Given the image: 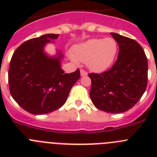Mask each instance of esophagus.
<instances>
[{"label": "esophagus", "instance_id": "1", "mask_svg": "<svg viewBox=\"0 0 157 157\" xmlns=\"http://www.w3.org/2000/svg\"><path fill=\"white\" fill-rule=\"evenodd\" d=\"M80 74H81V76H86L87 75H88V73H87L85 70H82H82L80 71Z\"/></svg>", "mask_w": 157, "mask_h": 157}]
</instances>
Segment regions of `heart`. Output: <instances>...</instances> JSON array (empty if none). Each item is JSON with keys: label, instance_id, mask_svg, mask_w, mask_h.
I'll use <instances>...</instances> for the list:
<instances>
[{"label": "heart", "instance_id": "b5f03b06", "mask_svg": "<svg viewBox=\"0 0 157 157\" xmlns=\"http://www.w3.org/2000/svg\"><path fill=\"white\" fill-rule=\"evenodd\" d=\"M117 49V42L112 37L94 38L76 45L70 58L75 63L86 62L91 71L101 72L112 64Z\"/></svg>", "mask_w": 157, "mask_h": 157}]
</instances>
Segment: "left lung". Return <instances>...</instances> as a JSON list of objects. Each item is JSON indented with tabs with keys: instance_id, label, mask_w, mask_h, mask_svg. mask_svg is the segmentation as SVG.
Segmentation results:
<instances>
[{
	"instance_id": "obj_1",
	"label": "left lung",
	"mask_w": 157,
	"mask_h": 157,
	"mask_svg": "<svg viewBox=\"0 0 157 157\" xmlns=\"http://www.w3.org/2000/svg\"><path fill=\"white\" fill-rule=\"evenodd\" d=\"M119 45L118 59L112 68L91 73L90 96L96 108L109 113H121L135 105L145 93L148 61L143 48L135 40L111 33Z\"/></svg>"
}]
</instances>
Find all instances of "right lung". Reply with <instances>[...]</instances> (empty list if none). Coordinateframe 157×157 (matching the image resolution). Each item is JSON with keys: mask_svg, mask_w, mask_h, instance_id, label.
<instances>
[{"mask_svg": "<svg viewBox=\"0 0 157 157\" xmlns=\"http://www.w3.org/2000/svg\"><path fill=\"white\" fill-rule=\"evenodd\" d=\"M59 34H44L26 41L15 51L8 69V86L13 99L33 115L47 114L63 106L71 89L80 78L79 69L71 74L61 69L63 54L48 56L47 43Z\"/></svg>", "mask_w": 157, "mask_h": 157, "instance_id": "obj_1", "label": "right lung"}]
</instances>
